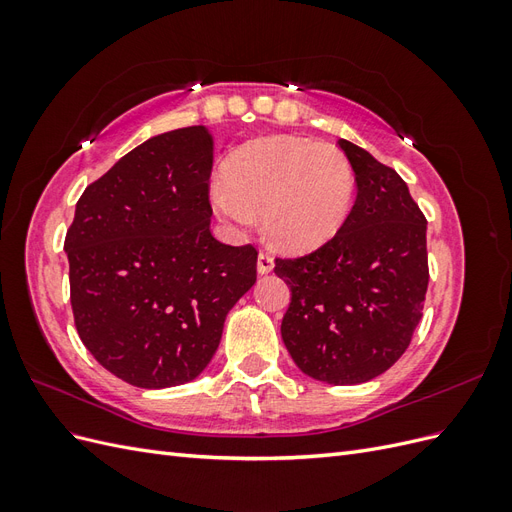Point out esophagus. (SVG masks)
Returning <instances> with one entry per match:
<instances>
[{"label": "esophagus", "instance_id": "1", "mask_svg": "<svg viewBox=\"0 0 512 512\" xmlns=\"http://www.w3.org/2000/svg\"><path fill=\"white\" fill-rule=\"evenodd\" d=\"M273 267H275V260H273V256H271V254H267V252H260V254H258V260H256L258 275H267V273H271V271H273Z\"/></svg>", "mask_w": 512, "mask_h": 512}]
</instances>
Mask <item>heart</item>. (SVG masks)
I'll return each mask as SVG.
<instances>
[{
	"instance_id": "heart-1",
	"label": "heart",
	"mask_w": 512,
	"mask_h": 512,
	"mask_svg": "<svg viewBox=\"0 0 512 512\" xmlns=\"http://www.w3.org/2000/svg\"><path fill=\"white\" fill-rule=\"evenodd\" d=\"M354 173L344 151L299 136H265L239 147L211 183V205L235 232L256 226L286 252H309L344 226Z\"/></svg>"
}]
</instances>
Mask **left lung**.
Masks as SVG:
<instances>
[{"mask_svg": "<svg viewBox=\"0 0 512 512\" xmlns=\"http://www.w3.org/2000/svg\"><path fill=\"white\" fill-rule=\"evenodd\" d=\"M356 181L344 226L320 250L275 260L290 286L282 339L305 376L363 384L406 352L427 292V222L406 181L339 138Z\"/></svg>", "mask_w": 512, "mask_h": 512, "instance_id": "left-lung-1", "label": "left lung"}]
</instances>
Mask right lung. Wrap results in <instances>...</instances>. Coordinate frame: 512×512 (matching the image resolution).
Masks as SVG:
<instances>
[{"label":"right lung","mask_w":512,"mask_h":512,"mask_svg":"<svg viewBox=\"0 0 512 512\" xmlns=\"http://www.w3.org/2000/svg\"><path fill=\"white\" fill-rule=\"evenodd\" d=\"M211 164L203 126L151 136L89 185L66 235L81 342L141 389L203 374L228 312L256 284L254 247L209 230Z\"/></svg>","instance_id":"add662e5"}]
</instances>
